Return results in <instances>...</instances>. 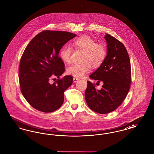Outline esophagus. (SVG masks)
Masks as SVG:
<instances>
[{
	"instance_id": "34e87169",
	"label": "esophagus",
	"mask_w": 154,
	"mask_h": 154,
	"mask_svg": "<svg viewBox=\"0 0 154 154\" xmlns=\"http://www.w3.org/2000/svg\"><path fill=\"white\" fill-rule=\"evenodd\" d=\"M79 80H80V79H78V78H76V77H74V82H77Z\"/></svg>"
}]
</instances>
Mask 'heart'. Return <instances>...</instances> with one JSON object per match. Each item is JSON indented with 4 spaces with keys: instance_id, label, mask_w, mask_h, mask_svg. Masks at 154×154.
Listing matches in <instances>:
<instances>
[{
    "instance_id": "obj_1",
    "label": "heart",
    "mask_w": 154,
    "mask_h": 154,
    "mask_svg": "<svg viewBox=\"0 0 154 154\" xmlns=\"http://www.w3.org/2000/svg\"><path fill=\"white\" fill-rule=\"evenodd\" d=\"M74 45L84 51L82 63H75L67 69L68 74L80 77L87 73L91 69V65L94 67L101 65L106 57V50L101 44L87 36L81 37L74 42ZM72 48L69 45L64 46L60 51V57L66 63L71 62Z\"/></svg>"
}]
</instances>
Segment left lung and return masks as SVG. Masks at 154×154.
Masks as SVG:
<instances>
[{"label":"left lung","mask_w":154,"mask_h":154,"mask_svg":"<svg viewBox=\"0 0 154 154\" xmlns=\"http://www.w3.org/2000/svg\"><path fill=\"white\" fill-rule=\"evenodd\" d=\"M107 55L100 67L89 75L92 80L103 82L97 89L87 81L85 97L88 107L99 114H107L117 109L124 102L131 83V67L129 55L121 42L106 34Z\"/></svg>","instance_id":"obj_1"}]
</instances>
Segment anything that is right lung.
<instances>
[{
  "label": "right lung",
  "instance_id": "1",
  "mask_svg": "<svg viewBox=\"0 0 154 154\" xmlns=\"http://www.w3.org/2000/svg\"><path fill=\"white\" fill-rule=\"evenodd\" d=\"M75 36L68 32L44 30L26 46L20 60L19 81L23 97L35 109L51 112L62 105L64 92L72 85L73 77L65 75L52 84L49 81L64 73L65 64L59 53Z\"/></svg>",
  "mask_w": 154,
  "mask_h": 154
}]
</instances>
